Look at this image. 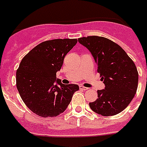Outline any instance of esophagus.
Masks as SVG:
<instances>
[{
	"label": "esophagus",
	"instance_id": "34e87169",
	"mask_svg": "<svg viewBox=\"0 0 147 147\" xmlns=\"http://www.w3.org/2000/svg\"><path fill=\"white\" fill-rule=\"evenodd\" d=\"M79 88L80 89H82V90H88V88H86V87H84V86H79Z\"/></svg>",
	"mask_w": 147,
	"mask_h": 147
}]
</instances>
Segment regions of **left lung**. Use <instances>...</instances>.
Here are the masks:
<instances>
[{"mask_svg":"<svg viewBox=\"0 0 147 147\" xmlns=\"http://www.w3.org/2000/svg\"><path fill=\"white\" fill-rule=\"evenodd\" d=\"M90 51L98 65L104 89L97 90L98 98L90 102V109L103 116L115 115L129 105L138 85L136 65L119 45L103 37L78 38Z\"/></svg>","mask_w":147,"mask_h":147,"instance_id":"obj_1","label":"left lung"}]
</instances>
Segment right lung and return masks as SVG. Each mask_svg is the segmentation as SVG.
<instances>
[{"instance_id":"1","label":"right lung","mask_w":147,"mask_h":147,"mask_svg":"<svg viewBox=\"0 0 147 147\" xmlns=\"http://www.w3.org/2000/svg\"><path fill=\"white\" fill-rule=\"evenodd\" d=\"M77 39H54L37 45L23 57L16 71V88L28 108L41 117L63 113L78 84H62L57 72Z\"/></svg>"}]
</instances>
